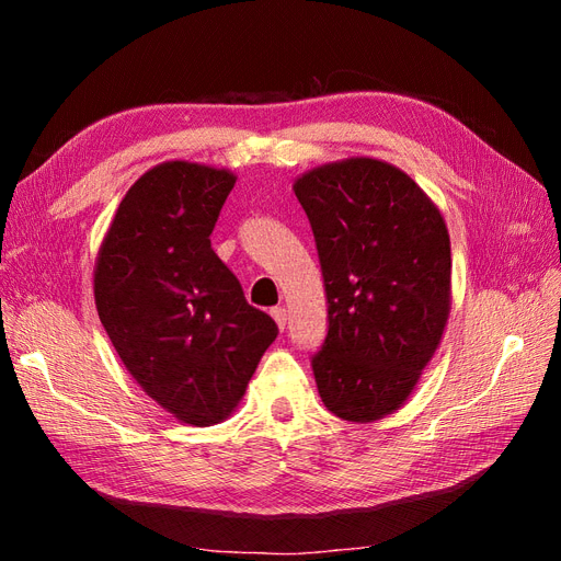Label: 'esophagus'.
Listing matches in <instances>:
<instances>
[{
	"instance_id": "34e87169",
	"label": "esophagus",
	"mask_w": 561,
	"mask_h": 561,
	"mask_svg": "<svg viewBox=\"0 0 561 561\" xmlns=\"http://www.w3.org/2000/svg\"><path fill=\"white\" fill-rule=\"evenodd\" d=\"M271 316H274L278 330L283 332V330H285V325H287V311H285L283 307H276V309H271Z\"/></svg>"
}]
</instances>
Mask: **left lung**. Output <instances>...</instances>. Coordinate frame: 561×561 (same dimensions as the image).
Returning a JSON list of instances; mask_svg holds the SVG:
<instances>
[{
    "instance_id": "left-lung-1",
    "label": "left lung",
    "mask_w": 561,
    "mask_h": 561,
    "mask_svg": "<svg viewBox=\"0 0 561 561\" xmlns=\"http://www.w3.org/2000/svg\"><path fill=\"white\" fill-rule=\"evenodd\" d=\"M328 293L330 328L313 355L318 393L344 421L371 423L404 404L451 311L445 217L398 165L371 157L299 175Z\"/></svg>"
}]
</instances>
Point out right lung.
Instances as JSON below:
<instances>
[{
  "label": "right lung",
  "instance_id": "right-lung-1",
  "mask_svg": "<svg viewBox=\"0 0 561 561\" xmlns=\"http://www.w3.org/2000/svg\"><path fill=\"white\" fill-rule=\"evenodd\" d=\"M236 175L163 161L135 180L100 243L93 295L118 358L190 426L231 416L278 328L210 248Z\"/></svg>",
  "mask_w": 561,
  "mask_h": 561
}]
</instances>
